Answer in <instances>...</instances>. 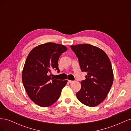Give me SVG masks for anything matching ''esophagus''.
<instances>
[{"mask_svg": "<svg viewBox=\"0 0 131 131\" xmlns=\"http://www.w3.org/2000/svg\"><path fill=\"white\" fill-rule=\"evenodd\" d=\"M68 82H69V83H73V82H74V81H72V80H68Z\"/></svg>", "mask_w": 131, "mask_h": 131, "instance_id": "1", "label": "esophagus"}]
</instances>
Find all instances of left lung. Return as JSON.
Returning a JSON list of instances; mask_svg holds the SVG:
<instances>
[{
    "label": "left lung",
    "instance_id": "1",
    "mask_svg": "<svg viewBox=\"0 0 131 131\" xmlns=\"http://www.w3.org/2000/svg\"><path fill=\"white\" fill-rule=\"evenodd\" d=\"M78 58L82 72L88 74L81 81L80 90L76 93L78 100L90 107L98 105L106 97L113 82V72L110 59L101 49L88 43L70 46Z\"/></svg>",
    "mask_w": 131,
    "mask_h": 131
}]
</instances>
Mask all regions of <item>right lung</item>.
<instances>
[{
	"label": "right lung",
	"mask_w": 131,
	"mask_h": 131,
	"mask_svg": "<svg viewBox=\"0 0 131 131\" xmlns=\"http://www.w3.org/2000/svg\"><path fill=\"white\" fill-rule=\"evenodd\" d=\"M67 50L61 44L47 42L34 47L28 56L22 72V82L27 94L35 104L50 106L59 98L67 80L53 79L52 69L59 72L58 61Z\"/></svg>",
	"instance_id": "obj_1"
}]
</instances>
